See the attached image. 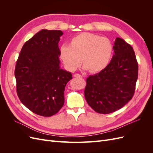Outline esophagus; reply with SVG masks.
Masks as SVG:
<instances>
[{"instance_id":"obj_1","label":"esophagus","mask_w":153,"mask_h":153,"mask_svg":"<svg viewBox=\"0 0 153 153\" xmlns=\"http://www.w3.org/2000/svg\"><path fill=\"white\" fill-rule=\"evenodd\" d=\"M73 76H74V77H82V75H80V74L76 73V74H75V75H73Z\"/></svg>"}]
</instances>
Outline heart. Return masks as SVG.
<instances>
[{"label": "heart", "mask_w": 153, "mask_h": 153, "mask_svg": "<svg viewBox=\"0 0 153 153\" xmlns=\"http://www.w3.org/2000/svg\"><path fill=\"white\" fill-rule=\"evenodd\" d=\"M110 39L98 34L83 32L73 38L69 45L59 49V57L68 71H75L82 61V68L99 73L108 66L113 54Z\"/></svg>", "instance_id": "1"}]
</instances>
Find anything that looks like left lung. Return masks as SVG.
<instances>
[{
  "label": "left lung",
  "instance_id": "1",
  "mask_svg": "<svg viewBox=\"0 0 153 153\" xmlns=\"http://www.w3.org/2000/svg\"><path fill=\"white\" fill-rule=\"evenodd\" d=\"M113 48L108 66L87 78L84 91L88 105L103 114L114 112L131 100L138 78V63L131 46L116 38Z\"/></svg>",
  "mask_w": 153,
  "mask_h": 153
}]
</instances>
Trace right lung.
<instances>
[{
	"label": "right lung",
	"mask_w": 153,
	"mask_h": 153,
	"mask_svg": "<svg viewBox=\"0 0 153 153\" xmlns=\"http://www.w3.org/2000/svg\"><path fill=\"white\" fill-rule=\"evenodd\" d=\"M63 32L43 29L23 46L15 75L21 102L44 117L57 114L64 103V90L72 75L60 66L59 42Z\"/></svg>",
	"instance_id": "add662e5"
}]
</instances>
